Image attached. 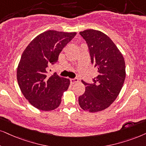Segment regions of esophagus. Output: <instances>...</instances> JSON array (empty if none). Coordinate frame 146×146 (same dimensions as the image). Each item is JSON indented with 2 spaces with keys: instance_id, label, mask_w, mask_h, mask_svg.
I'll return each instance as SVG.
<instances>
[{
  "instance_id": "obj_1",
  "label": "esophagus",
  "mask_w": 146,
  "mask_h": 146,
  "mask_svg": "<svg viewBox=\"0 0 146 146\" xmlns=\"http://www.w3.org/2000/svg\"><path fill=\"white\" fill-rule=\"evenodd\" d=\"M79 79L77 78H73V79H70V82H71V84H74L75 83L78 82Z\"/></svg>"
}]
</instances>
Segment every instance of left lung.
Wrapping results in <instances>:
<instances>
[{"instance_id": "left-lung-1", "label": "left lung", "mask_w": 146, "mask_h": 146, "mask_svg": "<svg viewBox=\"0 0 146 146\" xmlns=\"http://www.w3.org/2000/svg\"><path fill=\"white\" fill-rule=\"evenodd\" d=\"M88 45L91 62L98 75L92 83L82 80L86 86L84 94L79 97L83 110L90 112L108 108L119 94L125 79V62L114 42L104 33L95 29L79 32Z\"/></svg>"}]
</instances>
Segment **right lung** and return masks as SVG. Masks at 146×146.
I'll use <instances>...</instances> for the list:
<instances>
[{
  "mask_svg": "<svg viewBox=\"0 0 146 146\" xmlns=\"http://www.w3.org/2000/svg\"><path fill=\"white\" fill-rule=\"evenodd\" d=\"M76 35L48 30L35 38L23 51L17 72L20 90L31 104L39 110L50 111L59 106L69 79L54 73L48 74L50 64L56 63L60 52Z\"/></svg>",
  "mask_w": 146,
  "mask_h": 146,
  "instance_id": "right-lung-1",
  "label": "right lung"
}]
</instances>
